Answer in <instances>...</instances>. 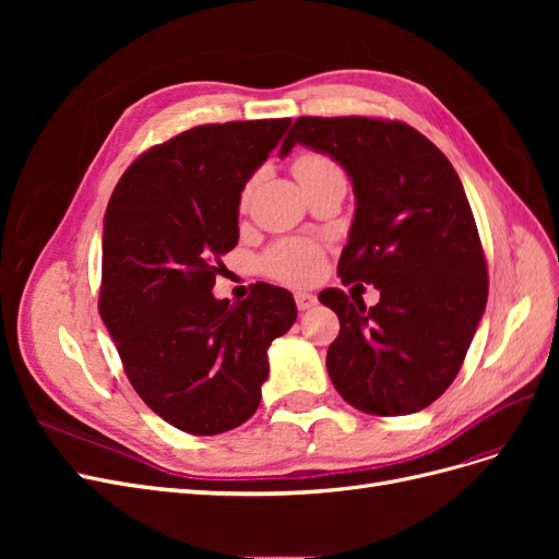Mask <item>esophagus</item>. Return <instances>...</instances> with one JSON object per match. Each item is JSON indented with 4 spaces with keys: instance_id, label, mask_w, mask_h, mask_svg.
Listing matches in <instances>:
<instances>
[{
    "instance_id": "obj_1",
    "label": "esophagus",
    "mask_w": 559,
    "mask_h": 559,
    "mask_svg": "<svg viewBox=\"0 0 559 559\" xmlns=\"http://www.w3.org/2000/svg\"><path fill=\"white\" fill-rule=\"evenodd\" d=\"M296 308L300 310V312H306V310H310V308H314L317 306V296L314 294H308V292H296Z\"/></svg>"
}]
</instances>
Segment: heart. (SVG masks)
Returning <instances> with one entry per match:
<instances>
[{
    "label": "heart",
    "instance_id": "1",
    "mask_svg": "<svg viewBox=\"0 0 559 559\" xmlns=\"http://www.w3.org/2000/svg\"><path fill=\"white\" fill-rule=\"evenodd\" d=\"M331 160L306 154L294 160V175H302L312 170V167L326 165ZM263 273L273 280L286 282V284H310L321 275V267H324V259H321L319 247L306 240H284L275 245L263 257Z\"/></svg>",
    "mask_w": 559,
    "mask_h": 559
}]
</instances>
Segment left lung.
<instances>
[{
  "mask_svg": "<svg viewBox=\"0 0 559 559\" xmlns=\"http://www.w3.org/2000/svg\"><path fill=\"white\" fill-rule=\"evenodd\" d=\"M296 144L349 175L357 210L337 275L380 289L373 308L341 289L319 294L341 319L326 354L331 382L368 415L427 408L460 373L487 306V263L464 186L443 151L401 121L300 116L280 156Z\"/></svg>",
  "mask_w": 559,
  "mask_h": 559,
  "instance_id": "left-lung-1",
  "label": "left lung"
}]
</instances>
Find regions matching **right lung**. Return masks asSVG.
<instances>
[{"label": "right lung", "instance_id": "right-lung-1", "mask_svg": "<svg viewBox=\"0 0 559 559\" xmlns=\"http://www.w3.org/2000/svg\"><path fill=\"white\" fill-rule=\"evenodd\" d=\"M292 118L198 126L134 160L105 214L99 314L142 401L186 433L240 427L261 403L267 347L294 296L257 284L230 306L212 286L238 245L245 183Z\"/></svg>", "mask_w": 559, "mask_h": 559}]
</instances>
